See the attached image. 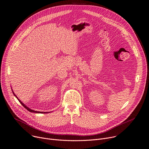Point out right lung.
<instances>
[{"mask_svg":"<svg viewBox=\"0 0 149 149\" xmlns=\"http://www.w3.org/2000/svg\"><path fill=\"white\" fill-rule=\"evenodd\" d=\"M12 92H13V90H12ZM13 94H14V96H15V97L17 98V99L19 100V102H20V103H21V104H22V106H24V107L25 108V109H26V110L29 111V112H33V113H47V112H38V111H34V110H32V109H30L29 107H28L27 106H25V104H24V103H22V102H21V100H19V99L18 98V97H17V96L15 95V94H14V93L13 92Z\"/></svg>","mask_w":149,"mask_h":149,"instance_id":"1","label":"right lung"}]
</instances>
